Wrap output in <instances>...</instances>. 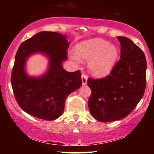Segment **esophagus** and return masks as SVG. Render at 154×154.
Instances as JSON below:
<instances>
[{
	"label": "esophagus",
	"instance_id": "1",
	"mask_svg": "<svg viewBox=\"0 0 154 154\" xmlns=\"http://www.w3.org/2000/svg\"><path fill=\"white\" fill-rule=\"evenodd\" d=\"M82 82L83 85H87L88 76L85 75V74H82Z\"/></svg>",
	"mask_w": 154,
	"mask_h": 154
}]
</instances>
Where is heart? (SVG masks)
<instances>
[{
    "mask_svg": "<svg viewBox=\"0 0 154 154\" xmlns=\"http://www.w3.org/2000/svg\"><path fill=\"white\" fill-rule=\"evenodd\" d=\"M119 56V48L116 45L103 39L94 38L79 43L77 53H71L70 58L78 65L82 60L87 61L92 75L103 77L112 71Z\"/></svg>",
    "mask_w": 154,
    "mask_h": 154,
    "instance_id": "b5f03b06",
    "label": "heart"
}]
</instances>
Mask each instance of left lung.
Masks as SVG:
<instances>
[{
    "label": "left lung",
    "mask_w": 154,
    "mask_h": 154,
    "mask_svg": "<svg viewBox=\"0 0 154 154\" xmlns=\"http://www.w3.org/2000/svg\"><path fill=\"white\" fill-rule=\"evenodd\" d=\"M121 45L120 60L109 75L88 79L92 93L88 100L91 115L109 122L124 119L143 96L146 85V56L130 39L117 37Z\"/></svg>",
    "instance_id": "obj_1"
}]
</instances>
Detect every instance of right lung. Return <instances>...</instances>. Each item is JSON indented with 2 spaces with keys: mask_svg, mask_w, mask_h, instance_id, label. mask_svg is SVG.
Instances as JSON below:
<instances>
[{
  "mask_svg": "<svg viewBox=\"0 0 154 154\" xmlns=\"http://www.w3.org/2000/svg\"><path fill=\"white\" fill-rule=\"evenodd\" d=\"M69 47L66 35L54 32H40L20 45L11 82L17 103L27 114L48 121L57 119L63 112L67 96L81 87V72H68L63 68ZM35 52L49 59V69L39 78L29 77L25 72L26 61Z\"/></svg>",
  "mask_w": 154,
  "mask_h": 154,
  "instance_id": "right-lung-1",
  "label": "right lung"
}]
</instances>
